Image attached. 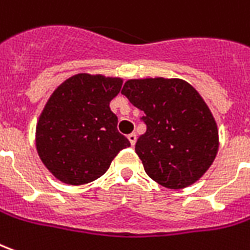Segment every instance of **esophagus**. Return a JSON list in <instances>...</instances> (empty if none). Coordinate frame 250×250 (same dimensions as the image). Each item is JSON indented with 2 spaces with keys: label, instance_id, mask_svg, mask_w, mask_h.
Masks as SVG:
<instances>
[{
  "label": "esophagus",
  "instance_id": "obj_1",
  "mask_svg": "<svg viewBox=\"0 0 250 250\" xmlns=\"http://www.w3.org/2000/svg\"><path fill=\"white\" fill-rule=\"evenodd\" d=\"M127 138H128V141H130L131 146H134V145L137 143V135H135L134 132H132V134H130V135H128Z\"/></svg>",
  "mask_w": 250,
  "mask_h": 250
}]
</instances>
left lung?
Listing matches in <instances>:
<instances>
[{"instance_id":"obj_1","label":"left lung","mask_w":250,"mask_h":250,"mask_svg":"<svg viewBox=\"0 0 250 250\" xmlns=\"http://www.w3.org/2000/svg\"><path fill=\"white\" fill-rule=\"evenodd\" d=\"M145 112L135 151L150 179L181 189L203 176L218 153V127L202 96L179 78L128 80L122 89Z\"/></svg>"}]
</instances>
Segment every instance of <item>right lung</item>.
I'll return each instance as SVG.
<instances>
[{
	"mask_svg": "<svg viewBox=\"0 0 250 250\" xmlns=\"http://www.w3.org/2000/svg\"><path fill=\"white\" fill-rule=\"evenodd\" d=\"M123 80L76 74L50 96L36 125V149L55 177L83 186L101 177L130 141L118 131L109 103Z\"/></svg>",
	"mask_w": 250,
	"mask_h": 250,
	"instance_id": "obj_1",
	"label": "right lung"
}]
</instances>
